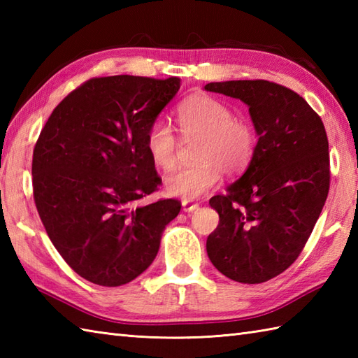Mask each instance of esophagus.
<instances>
[{
  "instance_id": "1",
  "label": "esophagus",
  "mask_w": 358,
  "mask_h": 358,
  "mask_svg": "<svg viewBox=\"0 0 358 358\" xmlns=\"http://www.w3.org/2000/svg\"><path fill=\"white\" fill-rule=\"evenodd\" d=\"M181 206H183V210H185V212H194V210L199 209V204H196V203H191V201H187V200L181 201Z\"/></svg>"
}]
</instances>
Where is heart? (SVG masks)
Segmentation results:
<instances>
[{
	"instance_id": "heart-1",
	"label": "heart",
	"mask_w": 358,
	"mask_h": 358,
	"mask_svg": "<svg viewBox=\"0 0 358 358\" xmlns=\"http://www.w3.org/2000/svg\"><path fill=\"white\" fill-rule=\"evenodd\" d=\"M177 121L185 138H199L195 158L199 162L166 175V194L183 200H195L214 189L223 171L235 175L250 164L257 149L254 126L235 118L227 103L210 95H194L177 109ZM178 141L163 120L150 123L146 149L155 166L167 171L177 162Z\"/></svg>"
}]
</instances>
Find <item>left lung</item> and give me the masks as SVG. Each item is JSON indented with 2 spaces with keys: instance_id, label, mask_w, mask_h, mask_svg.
<instances>
[{
  "instance_id": "8db88e82",
  "label": "left lung",
  "mask_w": 358,
  "mask_h": 358,
  "mask_svg": "<svg viewBox=\"0 0 358 358\" xmlns=\"http://www.w3.org/2000/svg\"><path fill=\"white\" fill-rule=\"evenodd\" d=\"M209 92L249 108L258 136L252 162L224 195L206 241L209 260L238 283L280 275L305 248L329 192V144L322 118L294 90L266 80L209 83Z\"/></svg>"
}]
</instances>
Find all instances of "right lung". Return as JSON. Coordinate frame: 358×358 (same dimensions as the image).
Here are the masks:
<instances>
[{"label": "right lung", "mask_w": 358, "mask_h": 358, "mask_svg": "<svg viewBox=\"0 0 358 358\" xmlns=\"http://www.w3.org/2000/svg\"><path fill=\"white\" fill-rule=\"evenodd\" d=\"M178 78H92L53 109L34 149V199L50 241L80 277L121 286L155 260L178 200L138 201L162 185L146 132Z\"/></svg>", "instance_id": "1"}]
</instances>
